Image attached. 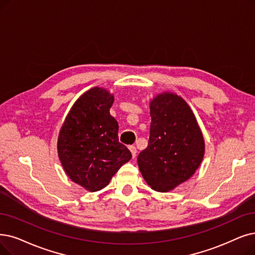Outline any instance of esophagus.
<instances>
[{"instance_id": "esophagus-1", "label": "esophagus", "mask_w": 255, "mask_h": 255, "mask_svg": "<svg viewBox=\"0 0 255 255\" xmlns=\"http://www.w3.org/2000/svg\"><path fill=\"white\" fill-rule=\"evenodd\" d=\"M129 150L131 152V156H133V158H135L137 155V148L135 146H129Z\"/></svg>"}]
</instances>
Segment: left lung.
<instances>
[{
  "label": "left lung",
  "instance_id": "1",
  "mask_svg": "<svg viewBox=\"0 0 255 255\" xmlns=\"http://www.w3.org/2000/svg\"><path fill=\"white\" fill-rule=\"evenodd\" d=\"M147 147L138 156V166L151 189L168 192L187 181L201 165L205 141L186 101L172 92L150 100Z\"/></svg>",
  "mask_w": 255,
  "mask_h": 255
}]
</instances>
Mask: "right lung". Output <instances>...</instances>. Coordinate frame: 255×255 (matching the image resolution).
Wrapping results in <instances>:
<instances>
[{"instance_id": "1", "label": "right lung", "mask_w": 255, "mask_h": 255, "mask_svg": "<svg viewBox=\"0 0 255 255\" xmlns=\"http://www.w3.org/2000/svg\"><path fill=\"white\" fill-rule=\"evenodd\" d=\"M114 95L94 87L71 108L57 139L58 158L67 176L86 190L105 188L131 158L118 141V122L110 114Z\"/></svg>"}]
</instances>
